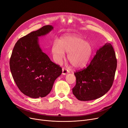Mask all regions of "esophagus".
I'll return each instance as SVG.
<instances>
[{"mask_svg":"<svg viewBox=\"0 0 128 128\" xmlns=\"http://www.w3.org/2000/svg\"><path fill=\"white\" fill-rule=\"evenodd\" d=\"M68 72H70V71L67 70L66 68H62V74L63 75H66Z\"/></svg>","mask_w":128,"mask_h":128,"instance_id":"1","label":"esophagus"}]
</instances>
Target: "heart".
<instances>
[{
    "label": "heart",
    "mask_w": 128,
    "mask_h": 128,
    "mask_svg": "<svg viewBox=\"0 0 128 128\" xmlns=\"http://www.w3.org/2000/svg\"><path fill=\"white\" fill-rule=\"evenodd\" d=\"M51 51L56 62H60L68 53V58L72 65L77 68H84L92 55L93 47L91 43L76 35L63 36L58 42L55 41Z\"/></svg>",
    "instance_id": "1"
}]
</instances>
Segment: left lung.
<instances>
[{"mask_svg": "<svg viewBox=\"0 0 128 128\" xmlns=\"http://www.w3.org/2000/svg\"><path fill=\"white\" fill-rule=\"evenodd\" d=\"M117 59L112 44H105L96 52L86 68L76 71L72 93L82 101L103 96L112 87L117 68Z\"/></svg>", "mask_w": 128, "mask_h": 128, "instance_id": "obj_1", "label": "left lung"}]
</instances>
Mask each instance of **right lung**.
Masks as SVG:
<instances>
[{
	"label": "right lung",
	"mask_w": 128,
	"mask_h": 128,
	"mask_svg": "<svg viewBox=\"0 0 128 128\" xmlns=\"http://www.w3.org/2000/svg\"><path fill=\"white\" fill-rule=\"evenodd\" d=\"M45 25L20 38L16 44L10 59V68L19 90L32 98H43L50 92L62 70L42 52L38 37L53 30Z\"/></svg>",
	"instance_id": "right-lung-1"
}]
</instances>
